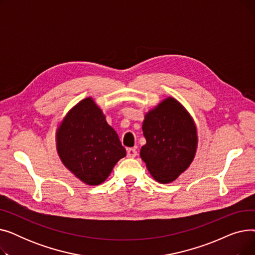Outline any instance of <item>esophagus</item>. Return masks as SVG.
Masks as SVG:
<instances>
[{
  "label": "esophagus",
  "instance_id": "obj_1",
  "mask_svg": "<svg viewBox=\"0 0 255 255\" xmlns=\"http://www.w3.org/2000/svg\"><path fill=\"white\" fill-rule=\"evenodd\" d=\"M137 155V151L134 148L127 149V156L130 158H134Z\"/></svg>",
  "mask_w": 255,
  "mask_h": 255
}]
</instances>
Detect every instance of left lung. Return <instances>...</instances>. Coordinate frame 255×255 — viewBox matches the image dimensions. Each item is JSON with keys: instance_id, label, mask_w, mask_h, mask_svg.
<instances>
[{"instance_id": "8db88e82", "label": "left lung", "mask_w": 255, "mask_h": 255, "mask_svg": "<svg viewBox=\"0 0 255 255\" xmlns=\"http://www.w3.org/2000/svg\"><path fill=\"white\" fill-rule=\"evenodd\" d=\"M142 132L146 143L140 157L152 177L159 183L175 181L195 155L197 133L184 106L168 97L144 117Z\"/></svg>"}]
</instances>
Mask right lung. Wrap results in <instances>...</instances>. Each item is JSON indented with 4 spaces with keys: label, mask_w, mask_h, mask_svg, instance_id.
Instances as JSON below:
<instances>
[{
    "label": "right lung",
    "mask_w": 255,
    "mask_h": 255,
    "mask_svg": "<svg viewBox=\"0 0 255 255\" xmlns=\"http://www.w3.org/2000/svg\"><path fill=\"white\" fill-rule=\"evenodd\" d=\"M57 149L64 165L88 185H99L110 176L126 150L117 132L92 98L78 102L57 131Z\"/></svg>",
    "instance_id": "add662e5"
}]
</instances>
